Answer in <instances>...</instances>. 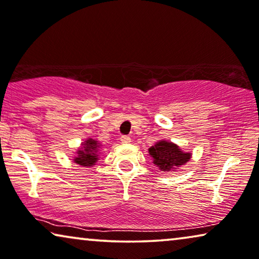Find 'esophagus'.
<instances>
[{"mask_svg":"<svg viewBox=\"0 0 259 259\" xmlns=\"http://www.w3.org/2000/svg\"><path fill=\"white\" fill-rule=\"evenodd\" d=\"M120 140H121V143H131V138L128 136H122L121 138H120Z\"/></svg>","mask_w":259,"mask_h":259,"instance_id":"1","label":"esophagus"}]
</instances>
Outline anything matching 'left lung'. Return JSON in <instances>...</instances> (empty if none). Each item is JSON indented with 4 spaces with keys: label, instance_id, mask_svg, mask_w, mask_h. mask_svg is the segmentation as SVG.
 Here are the masks:
<instances>
[{
    "label": "left lung",
    "instance_id": "left-lung-1",
    "mask_svg": "<svg viewBox=\"0 0 259 259\" xmlns=\"http://www.w3.org/2000/svg\"><path fill=\"white\" fill-rule=\"evenodd\" d=\"M153 164L162 172L177 171L191 160L192 153L180 150L178 145L167 140H159L148 148Z\"/></svg>",
    "mask_w": 259,
    "mask_h": 259
}]
</instances>
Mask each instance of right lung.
I'll return each mask as SVG.
<instances>
[{
	"instance_id": "1",
	"label": "right lung",
	"mask_w": 259,
	"mask_h": 259,
	"mask_svg": "<svg viewBox=\"0 0 259 259\" xmlns=\"http://www.w3.org/2000/svg\"><path fill=\"white\" fill-rule=\"evenodd\" d=\"M101 146L102 145L98 140L87 138L83 143H81L79 150L74 155L73 161L77 165L83 166V167H92L99 160Z\"/></svg>"
}]
</instances>
